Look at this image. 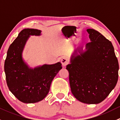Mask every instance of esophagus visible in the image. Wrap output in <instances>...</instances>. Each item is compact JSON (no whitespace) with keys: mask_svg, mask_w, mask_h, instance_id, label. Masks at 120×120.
<instances>
[{"mask_svg":"<svg viewBox=\"0 0 120 120\" xmlns=\"http://www.w3.org/2000/svg\"><path fill=\"white\" fill-rule=\"evenodd\" d=\"M68 59L67 57H63L62 59H61V63L63 67H65V66H67L68 64Z\"/></svg>","mask_w":120,"mask_h":120,"instance_id":"obj_1","label":"esophagus"}]
</instances>
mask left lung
Segmentation results:
<instances>
[{"label":"left lung","mask_w":120,"mask_h":120,"mask_svg":"<svg viewBox=\"0 0 120 120\" xmlns=\"http://www.w3.org/2000/svg\"><path fill=\"white\" fill-rule=\"evenodd\" d=\"M86 31L90 42L85 51L74 50L66 69L74 97L84 103L98 104L116 86L119 65L112 42L94 29Z\"/></svg>","instance_id":"left-lung-1"}]
</instances>
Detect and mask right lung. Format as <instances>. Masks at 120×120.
Listing matches in <instances>:
<instances>
[{
  "instance_id": "right-lung-1",
  "label": "right lung",
  "mask_w": 120,
  "mask_h": 120,
  "mask_svg": "<svg viewBox=\"0 0 120 120\" xmlns=\"http://www.w3.org/2000/svg\"><path fill=\"white\" fill-rule=\"evenodd\" d=\"M41 34V30L37 29L22 30L10 46L4 62L8 89L15 97L25 103L43 100L49 93L53 78L62 68L60 62L32 68L24 61L22 51L30 36Z\"/></svg>"
}]
</instances>
